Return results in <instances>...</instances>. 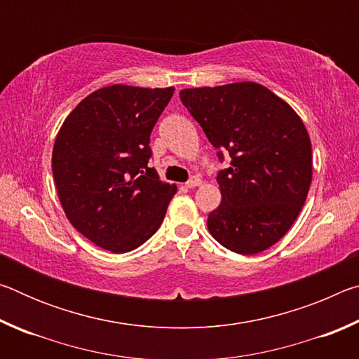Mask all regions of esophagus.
<instances>
[{
  "label": "esophagus",
  "mask_w": 359,
  "mask_h": 359,
  "mask_svg": "<svg viewBox=\"0 0 359 359\" xmlns=\"http://www.w3.org/2000/svg\"><path fill=\"white\" fill-rule=\"evenodd\" d=\"M185 185H187V188H196V187L201 185V179H199V177H191L190 180L187 182Z\"/></svg>",
  "instance_id": "1"
}]
</instances>
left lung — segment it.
Instances as JSON below:
<instances>
[{"instance_id": "1", "label": "left lung", "mask_w": 359, "mask_h": 359, "mask_svg": "<svg viewBox=\"0 0 359 359\" xmlns=\"http://www.w3.org/2000/svg\"><path fill=\"white\" fill-rule=\"evenodd\" d=\"M179 95L209 142L231 155V168L217 175L222 203L208 218L212 238L239 255L274 245L299 215L312 182V144L301 117L257 82Z\"/></svg>"}]
</instances>
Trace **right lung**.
<instances>
[{
	"mask_svg": "<svg viewBox=\"0 0 359 359\" xmlns=\"http://www.w3.org/2000/svg\"><path fill=\"white\" fill-rule=\"evenodd\" d=\"M172 95L174 87L100 88L72 109L55 137L52 171L66 218L104 250L142 245L177 191L147 166L150 133Z\"/></svg>",
	"mask_w": 359,
	"mask_h": 359,
	"instance_id": "obj_1",
	"label": "right lung"
}]
</instances>
